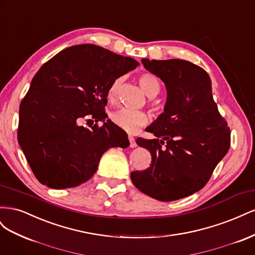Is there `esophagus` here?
<instances>
[{"label": "esophagus", "mask_w": 255, "mask_h": 255, "mask_svg": "<svg viewBox=\"0 0 255 255\" xmlns=\"http://www.w3.org/2000/svg\"><path fill=\"white\" fill-rule=\"evenodd\" d=\"M128 140H129V146H130V148H136L137 143L135 141V138L132 135H128Z\"/></svg>", "instance_id": "esophagus-1"}]
</instances>
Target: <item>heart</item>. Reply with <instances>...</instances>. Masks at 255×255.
<instances>
[{"label": "heart", "mask_w": 255, "mask_h": 255, "mask_svg": "<svg viewBox=\"0 0 255 255\" xmlns=\"http://www.w3.org/2000/svg\"><path fill=\"white\" fill-rule=\"evenodd\" d=\"M122 81L123 78H117L111 84L109 89V97L111 99L117 97ZM139 84L149 97L153 98L158 94L159 83L154 75L150 73L142 74L139 78ZM111 119L116 126L130 133L135 132L138 128L145 125L146 121H148V117H146V115L143 112L126 109V107L113 112L111 115Z\"/></svg>", "instance_id": "b5f03b06"}]
</instances>
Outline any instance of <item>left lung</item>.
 <instances>
[{"mask_svg": "<svg viewBox=\"0 0 255 255\" xmlns=\"http://www.w3.org/2000/svg\"><path fill=\"white\" fill-rule=\"evenodd\" d=\"M149 72L164 82L167 100L148 132L156 138H137L151 153L148 169L130 173L135 187L159 201H174L202 189L231 141L228 123L212 94L207 72L183 59L142 58Z\"/></svg>", "mask_w": 255, "mask_h": 255, "instance_id": "left-lung-1", "label": "left lung"}]
</instances>
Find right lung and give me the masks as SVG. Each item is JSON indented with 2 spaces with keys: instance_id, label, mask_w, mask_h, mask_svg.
Wrapping results in <instances>:
<instances>
[{
  "instance_id": "obj_1",
  "label": "right lung",
  "mask_w": 255,
  "mask_h": 255,
  "mask_svg": "<svg viewBox=\"0 0 255 255\" xmlns=\"http://www.w3.org/2000/svg\"><path fill=\"white\" fill-rule=\"evenodd\" d=\"M139 65L96 44L72 45L47 61L19 110L18 142L37 180L53 189L79 186L97 171L103 153L129 145L104 107L114 80ZM102 121L88 129L84 119Z\"/></svg>"
}]
</instances>
